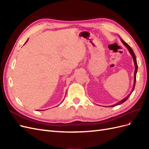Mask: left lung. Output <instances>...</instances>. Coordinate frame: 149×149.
<instances>
[{"instance_id": "1", "label": "left lung", "mask_w": 149, "mask_h": 149, "mask_svg": "<svg viewBox=\"0 0 149 149\" xmlns=\"http://www.w3.org/2000/svg\"><path fill=\"white\" fill-rule=\"evenodd\" d=\"M120 38V40L122 41V42H123V44L124 45H125V47L128 49V50H129V53H130V55H132V56L133 60H134V65H135V71H134V85H133V88H132V89L131 92H130V93L129 94V95H128L127 97H125V98H124V99H123V100H122L121 101H119L118 102H117L116 104H114V105H112V106H111V107H114V106H118V105H120V104H123V102H125L126 100H127V99L129 97V96H130V94H132V93L133 92L134 89V88H135V84H136V74H137V69H138V66H137V59H136V55H135V53H134V52H133V50H132V49L131 48V47H130L127 43L125 42L123 39H122L121 38ZM110 106H109V107H110Z\"/></svg>"}]
</instances>
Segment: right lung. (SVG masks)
Here are the masks:
<instances>
[{"label": "right lung", "instance_id": "right-lung-1", "mask_svg": "<svg viewBox=\"0 0 149 149\" xmlns=\"http://www.w3.org/2000/svg\"><path fill=\"white\" fill-rule=\"evenodd\" d=\"M28 40H29V39H28V40H27V41H26V42H25V43H26V42H28ZM25 44H24V45H25ZM37 111H40V110H37Z\"/></svg>", "mask_w": 149, "mask_h": 149}]
</instances>
